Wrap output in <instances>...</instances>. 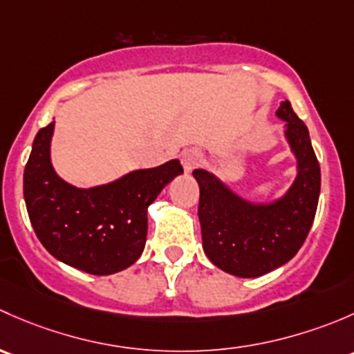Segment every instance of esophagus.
I'll return each mask as SVG.
<instances>
[{
    "instance_id": "obj_1",
    "label": "esophagus",
    "mask_w": 354,
    "mask_h": 354,
    "mask_svg": "<svg viewBox=\"0 0 354 354\" xmlns=\"http://www.w3.org/2000/svg\"><path fill=\"white\" fill-rule=\"evenodd\" d=\"M203 160V153L199 150H196V148H191V150H185L182 153L180 156V162H182V167H184L185 172H191L192 169H196V167L201 163Z\"/></svg>"
}]
</instances>
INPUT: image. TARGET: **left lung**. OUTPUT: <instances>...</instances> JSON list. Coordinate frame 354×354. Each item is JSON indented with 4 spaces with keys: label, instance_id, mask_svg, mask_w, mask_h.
<instances>
[{
    "label": "left lung",
    "instance_id": "8db88e82",
    "mask_svg": "<svg viewBox=\"0 0 354 354\" xmlns=\"http://www.w3.org/2000/svg\"><path fill=\"white\" fill-rule=\"evenodd\" d=\"M276 115L298 162V176L281 199L254 204L232 192L206 170H194L199 184L203 249L216 268L239 278H257L286 264L300 250L313 223L320 194V167L308 129L281 102Z\"/></svg>",
    "mask_w": 354,
    "mask_h": 354
}]
</instances>
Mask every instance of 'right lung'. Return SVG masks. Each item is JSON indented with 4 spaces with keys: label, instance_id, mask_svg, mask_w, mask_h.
<instances>
[{
    "label": "right lung",
    "instance_id": "obj_1",
    "mask_svg": "<svg viewBox=\"0 0 354 354\" xmlns=\"http://www.w3.org/2000/svg\"><path fill=\"white\" fill-rule=\"evenodd\" d=\"M54 122L42 127L24 172V198L47 252L88 274H114L138 261L147 243L148 206L184 170L178 160L134 170L111 184L78 189L50 165Z\"/></svg>",
    "mask_w": 354,
    "mask_h": 354
}]
</instances>
